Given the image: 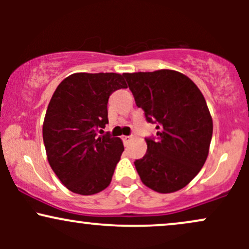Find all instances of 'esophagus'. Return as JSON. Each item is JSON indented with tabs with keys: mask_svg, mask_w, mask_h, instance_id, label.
Returning <instances> with one entry per match:
<instances>
[{
	"mask_svg": "<svg viewBox=\"0 0 249 249\" xmlns=\"http://www.w3.org/2000/svg\"><path fill=\"white\" fill-rule=\"evenodd\" d=\"M122 139H123V142H124V144H127V142L131 139V136H123Z\"/></svg>",
	"mask_w": 249,
	"mask_h": 249,
	"instance_id": "esophagus-1",
	"label": "esophagus"
}]
</instances>
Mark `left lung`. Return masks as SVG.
I'll return each mask as SVG.
<instances>
[{
  "label": "left lung",
  "mask_w": 249,
  "mask_h": 249,
  "mask_svg": "<svg viewBox=\"0 0 249 249\" xmlns=\"http://www.w3.org/2000/svg\"><path fill=\"white\" fill-rule=\"evenodd\" d=\"M157 137L145 138L147 151L134 161L142 181L159 193L181 190L204 166L213 122L206 101L187 76L173 70L123 75Z\"/></svg>",
  "instance_id": "8db88e82"
}]
</instances>
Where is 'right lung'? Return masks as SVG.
<instances>
[{"label":"right lung","instance_id":"add662e5","mask_svg":"<svg viewBox=\"0 0 249 249\" xmlns=\"http://www.w3.org/2000/svg\"><path fill=\"white\" fill-rule=\"evenodd\" d=\"M119 73H73L53 92L43 123V142L53 172L71 192L91 196L110 185L124 146L103 128L111 93L125 89Z\"/></svg>","mask_w":249,"mask_h":249}]
</instances>
